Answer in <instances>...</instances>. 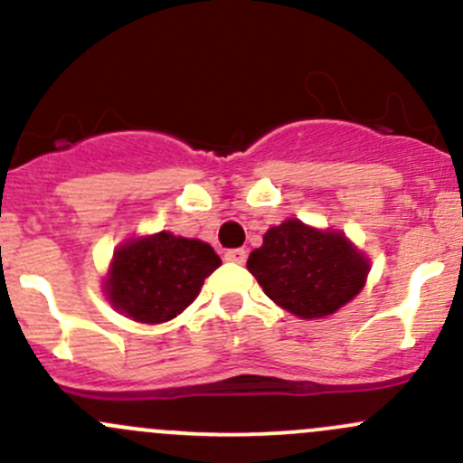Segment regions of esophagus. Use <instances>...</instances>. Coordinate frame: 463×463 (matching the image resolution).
<instances>
[{
	"mask_svg": "<svg viewBox=\"0 0 463 463\" xmlns=\"http://www.w3.org/2000/svg\"><path fill=\"white\" fill-rule=\"evenodd\" d=\"M228 261H232V264H244L246 258H249V253H246L244 249H231L226 250V255H223Z\"/></svg>",
	"mask_w": 463,
	"mask_h": 463,
	"instance_id": "esophagus-1",
	"label": "esophagus"
}]
</instances>
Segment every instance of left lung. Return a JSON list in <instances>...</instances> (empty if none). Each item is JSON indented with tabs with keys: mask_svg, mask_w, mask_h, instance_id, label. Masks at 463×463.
Here are the masks:
<instances>
[{
	"mask_svg": "<svg viewBox=\"0 0 463 463\" xmlns=\"http://www.w3.org/2000/svg\"><path fill=\"white\" fill-rule=\"evenodd\" d=\"M266 296L302 320L325 318L361 293L370 261L338 231L287 219L246 261Z\"/></svg>",
	"mask_w": 463,
	"mask_h": 463,
	"instance_id": "8db88e82",
	"label": "left lung"
}]
</instances>
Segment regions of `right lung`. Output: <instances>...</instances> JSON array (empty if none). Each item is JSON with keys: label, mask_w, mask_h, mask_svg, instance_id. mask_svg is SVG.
Wrapping results in <instances>:
<instances>
[{"label": "right lung", "mask_w": 463, "mask_h": 463, "mask_svg": "<svg viewBox=\"0 0 463 463\" xmlns=\"http://www.w3.org/2000/svg\"><path fill=\"white\" fill-rule=\"evenodd\" d=\"M222 264L213 246L172 232L125 241L105 279L107 300L128 318L158 325L193 305L203 279Z\"/></svg>", "instance_id": "1"}]
</instances>
